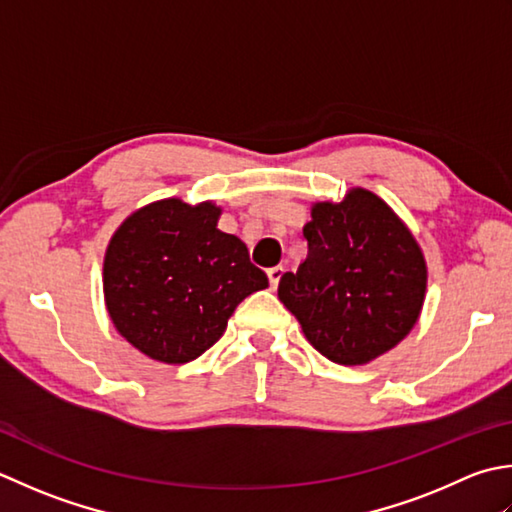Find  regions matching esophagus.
Here are the masks:
<instances>
[{
    "label": "esophagus",
    "mask_w": 512,
    "mask_h": 512,
    "mask_svg": "<svg viewBox=\"0 0 512 512\" xmlns=\"http://www.w3.org/2000/svg\"><path fill=\"white\" fill-rule=\"evenodd\" d=\"M283 274H285V267H280V265L267 269V278H269L271 289L278 287V283H280V278H283Z\"/></svg>",
    "instance_id": "1"
}]
</instances>
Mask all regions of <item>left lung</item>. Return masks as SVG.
Wrapping results in <instances>:
<instances>
[{
  "instance_id": "obj_1",
  "label": "left lung",
  "mask_w": 512,
  "mask_h": 512,
  "mask_svg": "<svg viewBox=\"0 0 512 512\" xmlns=\"http://www.w3.org/2000/svg\"><path fill=\"white\" fill-rule=\"evenodd\" d=\"M302 234L307 258L280 278L278 298L311 347L353 367L409 336L424 305L426 260L380 196L353 187L340 203H314Z\"/></svg>"
}]
</instances>
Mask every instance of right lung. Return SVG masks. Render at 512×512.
Masks as SVG:
<instances>
[{
  "mask_svg": "<svg viewBox=\"0 0 512 512\" xmlns=\"http://www.w3.org/2000/svg\"><path fill=\"white\" fill-rule=\"evenodd\" d=\"M221 207L163 198L119 225L103 258L112 325L134 349L185 364L223 336L229 316L269 287L247 245L218 229Z\"/></svg>",
  "mask_w": 512,
  "mask_h": 512,
  "instance_id": "obj_1",
  "label": "right lung"
}]
</instances>
